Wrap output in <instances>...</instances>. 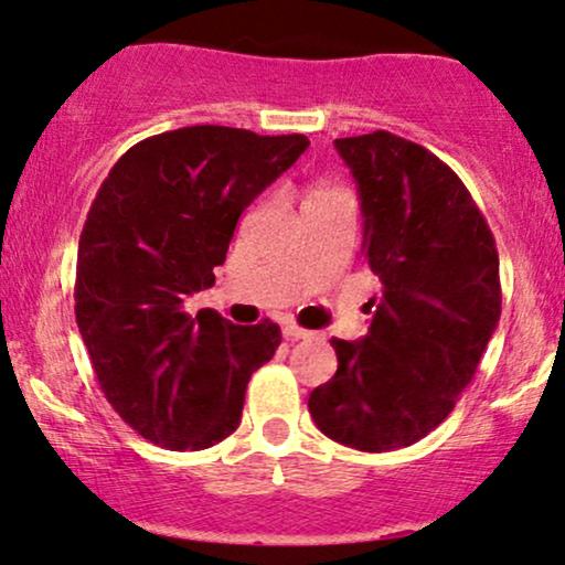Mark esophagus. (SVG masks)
<instances>
[{"mask_svg":"<svg viewBox=\"0 0 565 565\" xmlns=\"http://www.w3.org/2000/svg\"><path fill=\"white\" fill-rule=\"evenodd\" d=\"M310 334L313 332L297 327V323H284V337H287V340H305V337H310Z\"/></svg>","mask_w":565,"mask_h":565,"instance_id":"34e87169","label":"esophagus"}]
</instances>
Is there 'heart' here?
Here are the masks:
<instances>
[{
	"label": "heart",
	"mask_w": 565,
	"mask_h": 565,
	"mask_svg": "<svg viewBox=\"0 0 565 565\" xmlns=\"http://www.w3.org/2000/svg\"><path fill=\"white\" fill-rule=\"evenodd\" d=\"M337 196H345V193L334 191V188H316V191L308 196V201H327V199H337Z\"/></svg>",
	"instance_id": "heart-1"
}]
</instances>
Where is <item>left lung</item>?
I'll return each mask as SVG.
<instances>
[{
	"label": "left lung",
	"instance_id": "8db88e82",
	"mask_svg": "<svg viewBox=\"0 0 565 565\" xmlns=\"http://www.w3.org/2000/svg\"><path fill=\"white\" fill-rule=\"evenodd\" d=\"M359 183L382 291L364 340H332L334 377L308 398L327 438L359 451L417 444L470 385L502 313L494 233L449 164L377 129L334 140Z\"/></svg>",
	"mask_w": 565,
	"mask_h": 565
}]
</instances>
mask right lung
I'll use <instances>...</instances> for the list:
<instances>
[{
    "label": "right lung",
    "mask_w": 565,
    "mask_h": 565,
    "mask_svg": "<svg viewBox=\"0 0 565 565\" xmlns=\"http://www.w3.org/2000/svg\"><path fill=\"white\" fill-rule=\"evenodd\" d=\"M310 140L196 125L132 146L97 188L76 252L74 310L97 385L151 444L210 449L242 423L252 372L274 359L270 319L236 327L183 310L210 289L238 217Z\"/></svg>",
    "instance_id": "1"
}]
</instances>
